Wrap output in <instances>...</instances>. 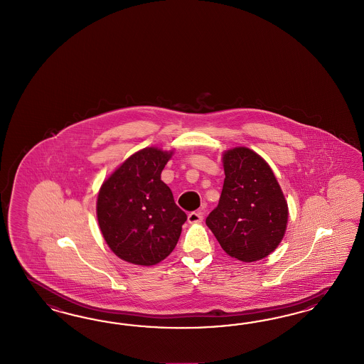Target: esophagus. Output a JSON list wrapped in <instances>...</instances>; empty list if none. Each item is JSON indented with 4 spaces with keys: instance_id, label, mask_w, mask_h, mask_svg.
<instances>
[{
    "instance_id": "obj_1",
    "label": "esophagus",
    "mask_w": 364,
    "mask_h": 364,
    "mask_svg": "<svg viewBox=\"0 0 364 364\" xmlns=\"http://www.w3.org/2000/svg\"><path fill=\"white\" fill-rule=\"evenodd\" d=\"M188 221H189L191 224H196V223L203 221V212H201V210H193V212H191V213L188 215Z\"/></svg>"
}]
</instances>
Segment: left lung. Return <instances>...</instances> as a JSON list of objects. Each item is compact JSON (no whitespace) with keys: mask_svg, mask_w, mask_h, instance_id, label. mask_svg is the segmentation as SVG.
I'll return each instance as SVG.
<instances>
[{"mask_svg":"<svg viewBox=\"0 0 364 364\" xmlns=\"http://www.w3.org/2000/svg\"><path fill=\"white\" fill-rule=\"evenodd\" d=\"M224 184L207 225L227 254L256 262L274 252L287 228L286 198L271 166L254 151L235 148L223 154Z\"/></svg>","mask_w":364,"mask_h":364,"instance_id":"8db88e82","label":"left lung"}]
</instances>
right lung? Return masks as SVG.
<instances>
[{
  "mask_svg": "<svg viewBox=\"0 0 364 364\" xmlns=\"http://www.w3.org/2000/svg\"><path fill=\"white\" fill-rule=\"evenodd\" d=\"M171 154L144 148L127 159L100 189V230L110 250L132 264L164 260L176 247L187 220L172 191L161 181Z\"/></svg>",
  "mask_w": 364,
  "mask_h": 364,
  "instance_id": "add662e5",
  "label": "right lung"
}]
</instances>
